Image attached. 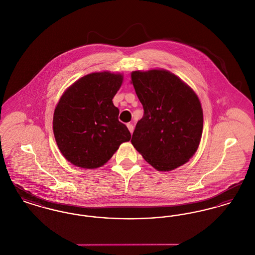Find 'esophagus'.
<instances>
[{
	"instance_id": "esophagus-1",
	"label": "esophagus",
	"mask_w": 255,
	"mask_h": 255,
	"mask_svg": "<svg viewBox=\"0 0 255 255\" xmlns=\"http://www.w3.org/2000/svg\"><path fill=\"white\" fill-rule=\"evenodd\" d=\"M127 127H128V129H129V131H130V133H132L133 132V124H131V123H128L127 124Z\"/></svg>"
}]
</instances>
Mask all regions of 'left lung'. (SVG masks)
I'll return each instance as SVG.
<instances>
[{"mask_svg": "<svg viewBox=\"0 0 255 255\" xmlns=\"http://www.w3.org/2000/svg\"><path fill=\"white\" fill-rule=\"evenodd\" d=\"M135 94L144 110L132 144L158 171L175 169L189 160L200 143L204 116L193 90L164 70L135 71Z\"/></svg>", "mask_w": 255, "mask_h": 255, "instance_id": "left-lung-1", "label": "left lung"}]
</instances>
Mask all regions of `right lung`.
Segmentation results:
<instances>
[{
  "label": "right lung",
  "mask_w": 255,
  "mask_h": 255,
  "mask_svg": "<svg viewBox=\"0 0 255 255\" xmlns=\"http://www.w3.org/2000/svg\"><path fill=\"white\" fill-rule=\"evenodd\" d=\"M122 80V74L90 73L61 97L53 115V133L62 155L74 165L100 167L122 142L131 139L113 103Z\"/></svg>",
  "instance_id": "1"
}]
</instances>
